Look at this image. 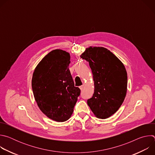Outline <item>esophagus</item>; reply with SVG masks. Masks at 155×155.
I'll return each instance as SVG.
<instances>
[{"label": "esophagus", "mask_w": 155, "mask_h": 155, "mask_svg": "<svg viewBox=\"0 0 155 155\" xmlns=\"http://www.w3.org/2000/svg\"><path fill=\"white\" fill-rule=\"evenodd\" d=\"M80 89L81 90H82L83 89V85H81V86H80Z\"/></svg>", "instance_id": "34e87169"}]
</instances>
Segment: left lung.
I'll list each match as a JSON object with an SVG mask.
<instances>
[{
    "label": "left lung",
    "mask_w": 155,
    "mask_h": 155,
    "mask_svg": "<svg viewBox=\"0 0 155 155\" xmlns=\"http://www.w3.org/2000/svg\"><path fill=\"white\" fill-rule=\"evenodd\" d=\"M89 62L94 82V92L87 103L94 115L106 119L122 105L127 92V76L122 62L104 47H90L81 54Z\"/></svg>",
    "instance_id": "8db88e82"
}]
</instances>
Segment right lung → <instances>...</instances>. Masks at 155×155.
Masks as SVG:
<instances>
[{"instance_id":"add662e5","label":"right lung","mask_w":155,"mask_h":155,"mask_svg":"<svg viewBox=\"0 0 155 155\" xmlns=\"http://www.w3.org/2000/svg\"><path fill=\"white\" fill-rule=\"evenodd\" d=\"M70 60L68 52L53 50L38 64L32 75V91L37 105L47 117L58 122L71 118L80 94L69 69Z\"/></svg>"}]
</instances>
